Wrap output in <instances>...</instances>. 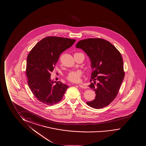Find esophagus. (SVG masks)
<instances>
[{"label":"esophagus","instance_id":"1","mask_svg":"<svg viewBox=\"0 0 146 146\" xmlns=\"http://www.w3.org/2000/svg\"><path fill=\"white\" fill-rule=\"evenodd\" d=\"M78 86H79V87H80V88H83V89H85V88H87V87H86V86H83V85H78Z\"/></svg>","mask_w":146,"mask_h":146}]
</instances>
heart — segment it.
<instances>
[{
  "label": "heart",
  "mask_w": 146,
  "mask_h": 146,
  "mask_svg": "<svg viewBox=\"0 0 146 146\" xmlns=\"http://www.w3.org/2000/svg\"><path fill=\"white\" fill-rule=\"evenodd\" d=\"M82 74V72L80 70L77 71H72L70 72L68 74L67 78L68 81L74 82V83H78L80 81L81 76Z\"/></svg>",
  "instance_id": "b5f03b06"
}]
</instances>
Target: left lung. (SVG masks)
I'll use <instances>...</instances> for the list:
<instances>
[{"label": "left lung", "mask_w": 146, "mask_h": 146, "mask_svg": "<svg viewBox=\"0 0 146 146\" xmlns=\"http://www.w3.org/2000/svg\"><path fill=\"white\" fill-rule=\"evenodd\" d=\"M76 47L85 51L91 63L90 81L93 80L94 84L89 86L95 92L96 97L87 104L95 109L108 106L117 96L124 78L121 54L109 41L100 38L82 40L76 44Z\"/></svg>", "instance_id": "obj_1"}]
</instances>
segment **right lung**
Here are the masks:
<instances>
[{"label": "right lung", "mask_w": 146, "mask_h": 146, "mask_svg": "<svg viewBox=\"0 0 146 146\" xmlns=\"http://www.w3.org/2000/svg\"><path fill=\"white\" fill-rule=\"evenodd\" d=\"M75 42V39L66 38L47 37L37 43L29 53L27 59L28 84L41 102L52 105L63 98L68 86L60 81L51 80L50 72L53 70L61 53Z\"/></svg>", "instance_id": "add662e5"}]
</instances>
